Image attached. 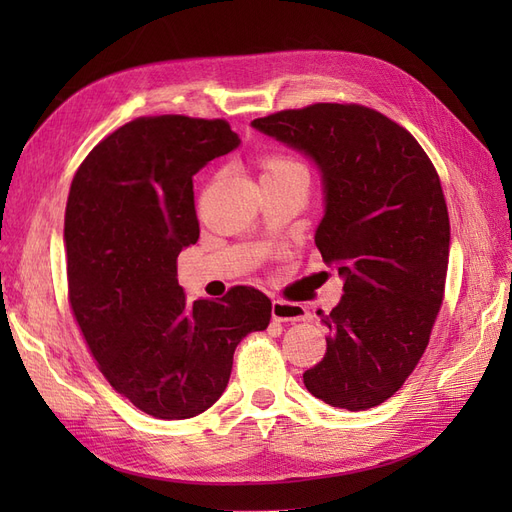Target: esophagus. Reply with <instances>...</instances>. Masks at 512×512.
<instances>
[{"label":"esophagus","instance_id":"34e87169","mask_svg":"<svg viewBox=\"0 0 512 512\" xmlns=\"http://www.w3.org/2000/svg\"><path fill=\"white\" fill-rule=\"evenodd\" d=\"M271 314H273V320H277V322H290L292 324V322L305 320L307 309L301 303H290V301L277 299V301H273Z\"/></svg>","mask_w":512,"mask_h":512}]
</instances>
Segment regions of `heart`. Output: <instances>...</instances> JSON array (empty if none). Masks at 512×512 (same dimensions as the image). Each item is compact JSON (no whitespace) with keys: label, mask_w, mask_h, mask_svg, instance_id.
<instances>
[{"label":"heart","mask_w":512,"mask_h":512,"mask_svg":"<svg viewBox=\"0 0 512 512\" xmlns=\"http://www.w3.org/2000/svg\"><path fill=\"white\" fill-rule=\"evenodd\" d=\"M262 175H277V173H305L301 162H297L284 153H269V156L260 158Z\"/></svg>","instance_id":"b5f03b06"}]
</instances>
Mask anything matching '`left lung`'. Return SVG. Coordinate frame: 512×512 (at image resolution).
Instances as JSON below:
<instances>
[{
    "mask_svg": "<svg viewBox=\"0 0 512 512\" xmlns=\"http://www.w3.org/2000/svg\"><path fill=\"white\" fill-rule=\"evenodd\" d=\"M252 126L314 158L327 213L316 230L324 262L344 277L324 359L307 391L359 412L393 397L429 344L448 269L446 200L436 166L399 123L363 104L318 102Z\"/></svg>",
    "mask_w": 512,
    "mask_h": 512,
    "instance_id": "left-lung-1",
    "label": "left lung"
}]
</instances>
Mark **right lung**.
Wrapping results in <instances>:
<instances>
[{"label": "right lung", "mask_w": 512, "mask_h": 512, "mask_svg": "<svg viewBox=\"0 0 512 512\" xmlns=\"http://www.w3.org/2000/svg\"><path fill=\"white\" fill-rule=\"evenodd\" d=\"M239 143L226 119L136 117L89 151L70 185L72 316L108 384L166 421L211 408L241 339L271 320V299L252 286L188 303L177 282V256L200 235L192 177Z\"/></svg>", "instance_id": "right-lung-1"}]
</instances>
